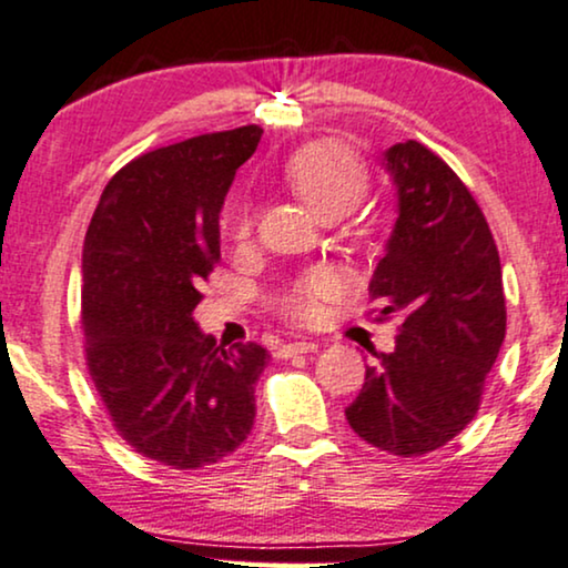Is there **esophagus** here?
Segmentation results:
<instances>
[{
	"mask_svg": "<svg viewBox=\"0 0 568 568\" xmlns=\"http://www.w3.org/2000/svg\"><path fill=\"white\" fill-rule=\"evenodd\" d=\"M316 349H318L316 342H290V345L278 347V358H295V355L316 353Z\"/></svg>",
	"mask_w": 568,
	"mask_h": 568,
	"instance_id": "esophagus-1",
	"label": "esophagus"
}]
</instances>
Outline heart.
<instances>
[{"label": "heart", "mask_w": 568, "mask_h": 568, "mask_svg": "<svg viewBox=\"0 0 568 568\" xmlns=\"http://www.w3.org/2000/svg\"><path fill=\"white\" fill-rule=\"evenodd\" d=\"M284 184L316 215L318 221L345 219L361 205L368 192V171L345 144L311 142L292 152L282 168ZM252 234V213L247 205H236L229 219V236L244 244ZM337 292L334 278L324 271H311L292 282L278 295L276 305L284 318L295 324H311L318 318L321 305Z\"/></svg>", "instance_id": "1"}]
</instances>
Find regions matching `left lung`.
<instances>
[{"label": "left lung", "instance_id": "obj_1", "mask_svg": "<svg viewBox=\"0 0 568 568\" xmlns=\"http://www.w3.org/2000/svg\"><path fill=\"white\" fill-rule=\"evenodd\" d=\"M382 163L397 219L368 292L379 318L400 313L392 353L366 366L347 424L392 455H424L477 416L506 337L500 255L464 181L424 144H392Z\"/></svg>", "mask_w": 568, "mask_h": 568}]
</instances>
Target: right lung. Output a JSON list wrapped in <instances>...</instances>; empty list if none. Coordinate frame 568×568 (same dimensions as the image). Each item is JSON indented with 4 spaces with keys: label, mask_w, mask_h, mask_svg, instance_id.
<instances>
[{
    "label": "right lung",
    "mask_w": 568,
    "mask_h": 568,
    "mask_svg": "<svg viewBox=\"0 0 568 568\" xmlns=\"http://www.w3.org/2000/svg\"><path fill=\"white\" fill-rule=\"evenodd\" d=\"M263 129L202 134L131 160L104 186L83 240L87 366L121 437L144 458L202 468L255 422L268 353L223 349L194 321L221 261L219 215Z\"/></svg>",
    "instance_id": "1"
}]
</instances>
